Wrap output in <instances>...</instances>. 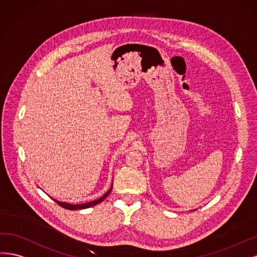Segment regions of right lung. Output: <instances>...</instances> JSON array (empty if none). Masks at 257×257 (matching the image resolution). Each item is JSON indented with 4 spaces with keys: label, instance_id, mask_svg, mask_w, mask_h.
<instances>
[{
    "label": "right lung",
    "instance_id": "add662e5",
    "mask_svg": "<svg viewBox=\"0 0 257 257\" xmlns=\"http://www.w3.org/2000/svg\"><path fill=\"white\" fill-rule=\"evenodd\" d=\"M113 187V185H112ZM112 187L111 189L107 191L103 196H101L100 198H98V200L96 201H93V202H89V203H84V204H78V205H71V204H68V203H62V202H59V201H55L57 204H59L61 207H63V208H66V209H69V210H74V209H84V208H88V207H92V206H95L99 203H101L104 198L110 194V192L112 191Z\"/></svg>",
    "mask_w": 257,
    "mask_h": 257
}]
</instances>
